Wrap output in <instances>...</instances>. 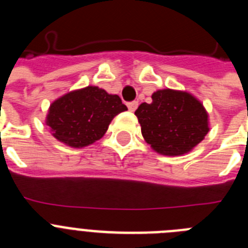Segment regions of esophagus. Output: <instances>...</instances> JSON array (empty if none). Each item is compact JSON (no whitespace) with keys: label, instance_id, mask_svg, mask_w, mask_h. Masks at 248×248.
Returning <instances> with one entry per match:
<instances>
[{"label":"esophagus","instance_id":"34e87169","mask_svg":"<svg viewBox=\"0 0 248 248\" xmlns=\"http://www.w3.org/2000/svg\"><path fill=\"white\" fill-rule=\"evenodd\" d=\"M128 108L130 111H135L138 108V102H130L128 104Z\"/></svg>","mask_w":248,"mask_h":248}]
</instances>
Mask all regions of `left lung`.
I'll use <instances>...</instances> for the list:
<instances>
[{"label": "left lung", "instance_id": "8db88e82", "mask_svg": "<svg viewBox=\"0 0 248 248\" xmlns=\"http://www.w3.org/2000/svg\"><path fill=\"white\" fill-rule=\"evenodd\" d=\"M151 99L141 103L135 115L145 141L159 154H186L209 133V114L192 94L166 88L154 92Z\"/></svg>", "mask_w": 248, "mask_h": 248}]
</instances>
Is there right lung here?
<instances>
[{"label": "right lung", "mask_w": 248, "mask_h": 248, "mask_svg": "<svg viewBox=\"0 0 248 248\" xmlns=\"http://www.w3.org/2000/svg\"><path fill=\"white\" fill-rule=\"evenodd\" d=\"M128 108L119 95L88 85L54 100L46 124L58 141L72 148H84L99 140L113 118Z\"/></svg>", "instance_id": "1"}]
</instances>
